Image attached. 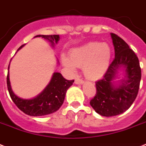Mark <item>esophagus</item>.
I'll list each match as a JSON object with an SVG mask.
<instances>
[{"instance_id": "1", "label": "esophagus", "mask_w": 146, "mask_h": 146, "mask_svg": "<svg viewBox=\"0 0 146 146\" xmlns=\"http://www.w3.org/2000/svg\"><path fill=\"white\" fill-rule=\"evenodd\" d=\"M75 83L76 85H81V84H82V83H83V81H82L81 79H80V78H76Z\"/></svg>"}]
</instances>
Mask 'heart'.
<instances>
[{"instance_id": "1", "label": "heart", "mask_w": 146, "mask_h": 146, "mask_svg": "<svg viewBox=\"0 0 146 146\" xmlns=\"http://www.w3.org/2000/svg\"><path fill=\"white\" fill-rule=\"evenodd\" d=\"M111 59V49L108 44L89 42L71 50L70 59L63 55L61 61L65 67L74 71L76 66H82L85 76L91 80L102 77L106 73Z\"/></svg>"}]
</instances>
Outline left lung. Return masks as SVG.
<instances>
[{
    "mask_svg": "<svg viewBox=\"0 0 146 146\" xmlns=\"http://www.w3.org/2000/svg\"><path fill=\"white\" fill-rule=\"evenodd\" d=\"M115 57L102 80L97 81L96 95L90 105L104 117L119 115L129 108L138 94L141 68L137 56L123 40L111 33ZM124 77L119 78V72Z\"/></svg>",
    "mask_w": 146,
    "mask_h": 146,
    "instance_id": "left-lung-1",
    "label": "left lung"
}]
</instances>
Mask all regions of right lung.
Segmentation results:
<instances>
[{
	"label": "right lung",
	"mask_w": 146,
	"mask_h": 146,
	"mask_svg": "<svg viewBox=\"0 0 146 146\" xmlns=\"http://www.w3.org/2000/svg\"><path fill=\"white\" fill-rule=\"evenodd\" d=\"M36 37L43 38L44 39L50 42V45L53 48H54L55 44H57V42L60 40V36L58 35H38L34 38ZM24 45L25 44L19 47L17 51L20 50ZM9 67H10V64L8 66L7 84V89L10 98L20 111L27 115L33 116V117L48 115L57 111L64 103L67 89L73 85V82H74V80H66L63 77L61 73L55 72L53 73L50 82L41 93L30 99L22 98L17 96L13 92L11 88L10 75H9Z\"/></svg>",
	"instance_id": "obj_1"
}]
</instances>
